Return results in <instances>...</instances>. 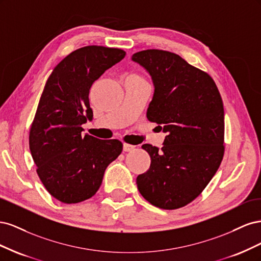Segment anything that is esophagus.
<instances>
[{
  "label": "esophagus",
  "mask_w": 261,
  "mask_h": 261,
  "mask_svg": "<svg viewBox=\"0 0 261 261\" xmlns=\"http://www.w3.org/2000/svg\"><path fill=\"white\" fill-rule=\"evenodd\" d=\"M123 149H124V151H132V150H134L135 149V146H133V145H129V144H124L123 145Z\"/></svg>",
  "instance_id": "esophagus-1"
}]
</instances>
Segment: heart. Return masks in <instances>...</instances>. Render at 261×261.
<instances>
[{
	"instance_id": "heart-1",
	"label": "heart",
	"mask_w": 261,
	"mask_h": 261,
	"mask_svg": "<svg viewBox=\"0 0 261 261\" xmlns=\"http://www.w3.org/2000/svg\"><path fill=\"white\" fill-rule=\"evenodd\" d=\"M134 76H138V77H141V78H144L143 76H140V75H137V74H135V75H134Z\"/></svg>"
}]
</instances>
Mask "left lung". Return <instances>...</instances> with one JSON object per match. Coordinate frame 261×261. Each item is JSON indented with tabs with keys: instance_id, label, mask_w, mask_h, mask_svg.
I'll list each match as a JSON object with an SVG mask.
<instances>
[{
	"instance_id": "1",
	"label": "left lung",
	"mask_w": 261,
	"mask_h": 261,
	"mask_svg": "<svg viewBox=\"0 0 261 261\" xmlns=\"http://www.w3.org/2000/svg\"><path fill=\"white\" fill-rule=\"evenodd\" d=\"M132 59L153 81L147 118L168 133L161 149L143 145L151 163L137 176L138 191L158 208L178 209L202 193L223 159V101L212 77L175 53L149 49Z\"/></svg>"
}]
</instances>
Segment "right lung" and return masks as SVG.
I'll list each match as a JSON object with an SVG mask.
<instances>
[{
    "mask_svg": "<svg viewBox=\"0 0 261 261\" xmlns=\"http://www.w3.org/2000/svg\"><path fill=\"white\" fill-rule=\"evenodd\" d=\"M125 54L118 48L84 46L63 59L45 83L31 123L29 148L39 178L61 202L91 198L107 167L122 152V141L84 136L81 125L92 118V84Z\"/></svg>",
    "mask_w": 261,
    "mask_h": 261,
    "instance_id": "1",
    "label": "right lung"
}]
</instances>
